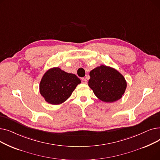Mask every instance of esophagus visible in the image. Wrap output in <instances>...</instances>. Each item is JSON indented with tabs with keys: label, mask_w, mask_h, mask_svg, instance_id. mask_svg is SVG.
<instances>
[{
	"label": "esophagus",
	"mask_w": 160,
	"mask_h": 160,
	"mask_svg": "<svg viewBox=\"0 0 160 160\" xmlns=\"http://www.w3.org/2000/svg\"><path fill=\"white\" fill-rule=\"evenodd\" d=\"M82 83H87V80L84 78H82Z\"/></svg>",
	"instance_id": "esophagus-1"
}]
</instances>
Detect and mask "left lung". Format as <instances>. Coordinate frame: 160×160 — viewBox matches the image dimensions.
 <instances>
[{
  "mask_svg": "<svg viewBox=\"0 0 160 160\" xmlns=\"http://www.w3.org/2000/svg\"><path fill=\"white\" fill-rule=\"evenodd\" d=\"M89 75L88 85L102 101L115 102L124 93L127 82L123 76L115 69L101 65L92 70Z\"/></svg>",
  "mask_w": 160,
  "mask_h": 160,
  "instance_id": "8db88e82",
  "label": "left lung"
}]
</instances>
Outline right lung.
<instances>
[{
  "instance_id": "1",
  "label": "right lung",
  "mask_w": 160,
  "mask_h": 160,
  "mask_svg": "<svg viewBox=\"0 0 160 160\" xmlns=\"http://www.w3.org/2000/svg\"><path fill=\"white\" fill-rule=\"evenodd\" d=\"M80 82L75 74L54 67L47 71L42 78L39 84L40 93L47 102L60 104L70 97Z\"/></svg>"
}]
</instances>
